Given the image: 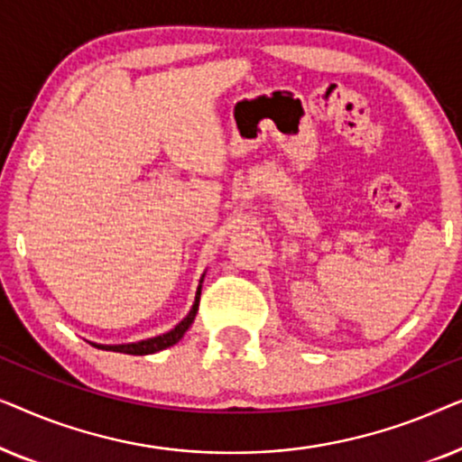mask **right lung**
I'll list each match as a JSON object with an SVG mask.
<instances>
[{"mask_svg": "<svg viewBox=\"0 0 462 462\" xmlns=\"http://www.w3.org/2000/svg\"><path fill=\"white\" fill-rule=\"evenodd\" d=\"M201 280H204V277H201ZM199 294H201V283L198 288V294H195V302H193L191 311L187 313V318L182 319L179 326H174L172 330L166 332V334H160V337H153V338H147V340H138V343H128V345H97V343H92V345L98 346V349H105V351L128 353V356H149V353H157L162 349H168V346L179 343V340L185 337L189 326L193 324L195 315H198V307H199Z\"/></svg>", "mask_w": 462, "mask_h": 462, "instance_id": "1", "label": "right lung"}]
</instances>
